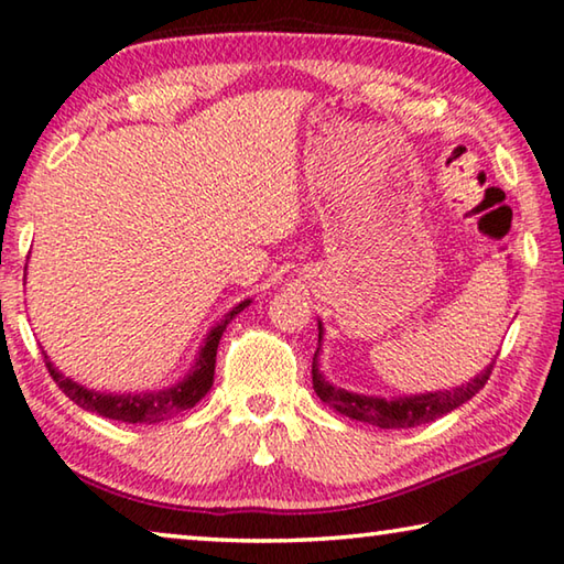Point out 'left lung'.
<instances>
[{"instance_id": "left-lung-1", "label": "left lung", "mask_w": 564, "mask_h": 564, "mask_svg": "<svg viewBox=\"0 0 564 564\" xmlns=\"http://www.w3.org/2000/svg\"><path fill=\"white\" fill-rule=\"evenodd\" d=\"M321 324H318V346H321ZM318 351L314 354V366H311V377H314V391L321 401L328 406L341 411L344 416L356 419V422L373 424L379 429H409L419 424H429L434 419L449 414L464 401H469L475 394L485 389V383L491 373V364L487 366L479 377L471 379L467 387L452 389V391H436V394H422V397H404V399H377V397H361L351 394L346 389H336L321 377L318 371Z\"/></svg>"}]
</instances>
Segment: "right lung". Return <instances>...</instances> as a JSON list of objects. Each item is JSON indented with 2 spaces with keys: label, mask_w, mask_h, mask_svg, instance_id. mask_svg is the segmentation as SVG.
<instances>
[{
  "label": "right lung",
  "mask_w": 564,
  "mask_h": 564,
  "mask_svg": "<svg viewBox=\"0 0 564 564\" xmlns=\"http://www.w3.org/2000/svg\"><path fill=\"white\" fill-rule=\"evenodd\" d=\"M248 303L250 301L238 303V306L210 330L200 348L198 359H195L193 371L187 373L181 383H175V387L163 391H153V394H100V391H89L85 387H79V383H75L69 377H62L47 356H44V366H47L50 377L55 379L57 387L85 411H93V414L115 419V422L124 424L163 422V419L177 414V411L193 409L205 394H208L213 387V373H216V354L223 330L230 324V318L240 314Z\"/></svg>",
  "instance_id": "right-lung-1"
}]
</instances>
